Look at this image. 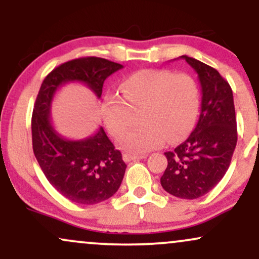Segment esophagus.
Wrapping results in <instances>:
<instances>
[{"instance_id":"34e87169","label":"esophagus","mask_w":259,"mask_h":259,"mask_svg":"<svg viewBox=\"0 0 259 259\" xmlns=\"http://www.w3.org/2000/svg\"><path fill=\"white\" fill-rule=\"evenodd\" d=\"M146 158V154H134V153H124L123 154V159L125 162H132V160H136V159H142Z\"/></svg>"}]
</instances>
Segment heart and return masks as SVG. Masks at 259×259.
<instances>
[{
  "label": "heart",
  "instance_id": "1",
  "mask_svg": "<svg viewBox=\"0 0 259 259\" xmlns=\"http://www.w3.org/2000/svg\"><path fill=\"white\" fill-rule=\"evenodd\" d=\"M123 97L107 95L102 117L109 133L119 138L134 123L139 111V126L120 139L129 152H146L168 142L184 139L194 126L200 106L197 82L186 73L167 69H144L132 74L120 86Z\"/></svg>",
  "mask_w": 259,
  "mask_h": 259
}]
</instances>
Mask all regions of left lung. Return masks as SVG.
Returning a JSON list of instances; mask_svg holds the SVG:
<instances>
[{
	"mask_svg": "<svg viewBox=\"0 0 259 259\" xmlns=\"http://www.w3.org/2000/svg\"><path fill=\"white\" fill-rule=\"evenodd\" d=\"M197 73L201 84V114L183 144L165 152L168 165L160 178L163 189L179 198L206 195L223 179L237 142L233 90L219 72L181 56Z\"/></svg>",
	"mask_w": 259,
	"mask_h": 259,
	"instance_id": "1",
	"label": "left lung"
}]
</instances>
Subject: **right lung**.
I'll use <instances>...</instances> for the list:
<instances>
[{
  "label": "right lung",
  "instance_id": "obj_1",
  "mask_svg": "<svg viewBox=\"0 0 259 259\" xmlns=\"http://www.w3.org/2000/svg\"><path fill=\"white\" fill-rule=\"evenodd\" d=\"M121 68L105 58H76L55 68L38 91L31 117L32 150L50 184L75 203L89 206L112 197L119 189L126 164L103 127L76 141L62 138L51 123L53 96L62 85L79 81L100 99L105 80Z\"/></svg>",
  "mask_w": 259,
  "mask_h": 259
}]
</instances>
